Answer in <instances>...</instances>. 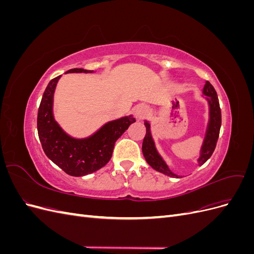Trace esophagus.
I'll return each mask as SVG.
<instances>
[{
    "label": "esophagus",
    "instance_id": "34e87169",
    "mask_svg": "<svg viewBox=\"0 0 254 254\" xmlns=\"http://www.w3.org/2000/svg\"><path fill=\"white\" fill-rule=\"evenodd\" d=\"M148 113V109L145 106H137L134 110V115L137 120L144 119Z\"/></svg>",
    "mask_w": 254,
    "mask_h": 254
}]
</instances>
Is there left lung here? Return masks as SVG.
<instances>
[{"mask_svg":"<svg viewBox=\"0 0 254 254\" xmlns=\"http://www.w3.org/2000/svg\"><path fill=\"white\" fill-rule=\"evenodd\" d=\"M201 96L205 99L207 103V107H209V119H207L204 137L201 144L200 151H199V157L197 159V163L199 166L204 164L212 156L215 147H216V143L219 136V130L221 126V112L219 108L217 93L209 81H205ZM144 125L146 127V134L143 140L142 151L146 162H147L153 170L159 173H162L168 177L180 178V176L176 175L171 171V168L168 167L165 160L159 153L156 147L155 141H153L151 135L150 123L148 121H144Z\"/></svg>","mask_w":254,"mask_h":254,"instance_id":"obj_1","label":"left lung"}]
</instances>
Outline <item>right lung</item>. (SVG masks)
Returning <instances> with one entry per match:
<instances>
[{
  "instance_id": "obj_1",
  "label": "right lung",
  "mask_w": 254,
  "mask_h": 254,
  "mask_svg": "<svg viewBox=\"0 0 254 254\" xmlns=\"http://www.w3.org/2000/svg\"><path fill=\"white\" fill-rule=\"evenodd\" d=\"M67 73L92 74L94 71L71 68ZM61 77L52 79L45 89L38 110V135L45 155L67 175L81 177L101 170L109 162L114 144L135 122L132 114L107 122L94 133L75 137L60 126L54 115V94Z\"/></svg>"
}]
</instances>
